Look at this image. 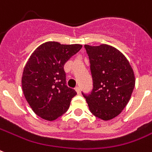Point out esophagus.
Segmentation results:
<instances>
[{"instance_id": "34e87169", "label": "esophagus", "mask_w": 152, "mask_h": 152, "mask_svg": "<svg viewBox=\"0 0 152 152\" xmlns=\"http://www.w3.org/2000/svg\"><path fill=\"white\" fill-rule=\"evenodd\" d=\"M76 91L77 92V94H80V87H76V88H75Z\"/></svg>"}]
</instances>
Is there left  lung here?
Wrapping results in <instances>:
<instances>
[{
    "label": "left lung",
    "instance_id": "1",
    "mask_svg": "<svg viewBox=\"0 0 152 152\" xmlns=\"http://www.w3.org/2000/svg\"><path fill=\"white\" fill-rule=\"evenodd\" d=\"M84 48L90 61L93 89L91 94H82L95 116L112 120L130 100L135 84L134 71L125 56L111 45H85Z\"/></svg>",
    "mask_w": 152,
    "mask_h": 152
}]
</instances>
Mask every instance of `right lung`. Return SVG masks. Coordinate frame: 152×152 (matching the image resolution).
Here are the masks:
<instances>
[{
    "mask_svg": "<svg viewBox=\"0 0 152 152\" xmlns=\"http://www.w3.org/2000/svg\"><path fill=\"white\" fill-rule=\"evenodd\" d=\"M82 45L48 41L36 48L24 68L23 93L32 111L53 121L67 112L76 91L66 85L64 65Z\"/></svg>",
    "mask_w": 152,
    "mask_h": 152,
    "instance_id": "right-lung-1",
    "label": "right lung"
}]
</instances>
